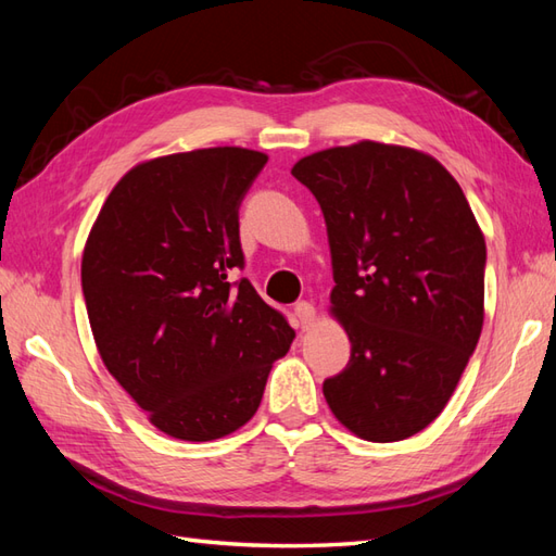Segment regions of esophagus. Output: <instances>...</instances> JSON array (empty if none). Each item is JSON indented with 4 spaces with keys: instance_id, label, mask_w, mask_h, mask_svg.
Wrapping results in <instances>:
<instances>
[{
    "instance_id": "obj_1",
    "label": "esophagus",
    "mask_w": 556,
    "mask_h": 556,
    "mask_svg": "<svg viewBox=\"0 0 556 556\" xmlns=\"http://www.w3.org/2000/svg\"><path fill=\"white\" fill-rule=\"evenodd\" d=\"M293 313H296V320H299L301 329H308L315 323V305L308 303V301L296 303V308H293Z\"/></svg>"
}]
</instances>
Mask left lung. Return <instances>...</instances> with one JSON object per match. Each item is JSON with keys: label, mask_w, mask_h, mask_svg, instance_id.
<instances>
[{"label": "left lung", "mask_w": 556, "mask_h": 556, "mask_svg": "<svg viewBox=\"0 0 556 556\" xmlns=\"http://www.w3.org/2000/svg\"><path fill=\"white\" fill-rule=\"evenodd\" d=\"M291 174L323 207L329 311L351 341L327 404L363 440H406L444 410L478 346L485 236L454 176L420 150L361 140Z\"/></svg>", "instance_id": "left-lung-1"}]
</instances>
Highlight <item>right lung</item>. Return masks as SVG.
I'll use <instances>...</instances> for the list:
<instances>
[{"label":"right lung","instance_id":"1","mask_svg":"<svg viewBox=\"0 0 556 556\" xmlns=\"http://www.w3.org/2000/svg\"><path fill=\"white\" fill-rule=\"evenodd\" d=\"M267 155L205 148L140 162L112 188L80 263L104 368L164 434L210 442L263 401L296 332L248 279L239 207Z\"/></svg>","mask_w":556,"mask_h":556}]
</instances>
